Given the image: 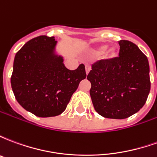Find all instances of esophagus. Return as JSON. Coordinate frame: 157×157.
Returning <instances> with one entry per match:
<instances>
[{
	"instance_id": "esophagus-1",
	"label": "esophagus",
	"mask_w": 157,
	"mask_h": 157,
	"mask_svg": "<svg viewBox=\"0 0 157 157\" xmlns=\"http://www.w3.org/2000/svg\"><path fill=\"white\" fill-rule=\"evenodd\" d=\"M90 71H91V65H88V64H86V75L88 74Z\"/></svg>"
}]
</instances>
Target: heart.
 Returning a JSON list of instances; mask_svg holds the SVG:
<instances>
[{
	"label": "heart",
	"instance_id": "b5f03b06",
	"mask_svg": "<svg viewBox=\"0 0 157 157\" xmlns=\"http://www.w3.org/2000/svg\"><path fill=\"white\" fill-rule=\"evenodd\" d=\"M109 48V45L108 44H101L99 46H97L95 48H92L90 52H89V55L91 57H98L99 55H102L103 52V58L107 59H113L116 58V56L118 55V49L115 47L113 48H110L108 51L107 49Z\"/></svg>",
	"mask_w": 157,
	"mask_h": 157
}]
</instances>
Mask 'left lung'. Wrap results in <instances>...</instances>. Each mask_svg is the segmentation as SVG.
Returning a JSON list of instances; mask_svg holds the SVG:
<instances>
[{
  "label": "left lung",
  "mask_w": 157,
  "mask_h": 157,
  "mask_svg": "<svg viewBox=\"0 0 157 157\" xmlns=\"http://www.w3.org/2000/svg\"><path fill=\"white\" fill-rule=\"evenodd\" d=\"M119 56L92 65L87 75L94 109L107 118L123 119L142 109L150 90L148 59L138 46L120 40Z\"/></svg>",
  "instance_id": "8db88e82"
}]
</instances>
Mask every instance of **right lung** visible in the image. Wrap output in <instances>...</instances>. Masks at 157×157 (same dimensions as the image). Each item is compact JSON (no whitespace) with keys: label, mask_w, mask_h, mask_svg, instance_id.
Masks as SVG:
<instances>
[{"label":"right lung","mask_w":157,"mask_h":157,"mask_svg":"<svg viewBox=\"0 0 157 157\" xmlns=\"http://www.w3.org/2000/svg\"><path fill=\"white\" fill-rule=\"evenodd\" d=\"M55 37L42 35L29 40L16 54L11 85L17 101L38 117L63 113L79 83L86 78L85 65L70 71L63 59L53 54Z\"/></svg>","instance_id":"1"}]
</instances>
